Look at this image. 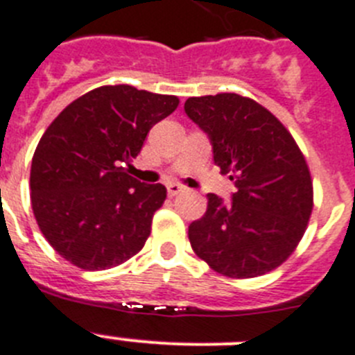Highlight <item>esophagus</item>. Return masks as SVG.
<instances>
[{
	"label": "esophagus",
	"mask_w": 355,
	"mask_h": 355,
	"mask_svg": "<svg viewBox=\"0 0 355 355\" xmlns=\"http://www.w3.org/2000/svg\"><path fill=\"white\" fill-rule=\"evenodd\" d=\"M181 191H184L183 184H178V183H168L167 184V193L171 195V197H174V195L181 193Z\"/></svg>",
	"instance_id": "obj_1"
}]
</instances>
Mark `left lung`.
<instances>
[{
    "instance_id": "obj_1",
    "label": "left lung",
    "mask_w": 355,
    "mask_h": 355,
    "mask_svg": "<svg viewBox=\"0 0 355 355\" xmlns=\"http://www.w3.org/2000/svg\"><path fill=\"white\" fill-rule=\"evenodd\" d=\"M184 112L209 137L214 164L236 187L230 202L207 193L206 214L188 227L191 248L230 278L272 271L301 241L313 209L303 153L268 109L246 96H193Z\"/></svg>"
}]
</instances>
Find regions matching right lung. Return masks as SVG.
I'll list each match as a JSON object with an SVG mask.
<instances>
[{"mask_svg":"<svg viewBox=\"0 0 355 355\" xmlns=\"http://www.w3.org/2000/svg\"><path fill=\"white\" fill-rule=\"evenodd\" d=\"M178 96L133 86H102L73 100L42 135L31 162V206L42 234L86 271L114 268L139 253L164 184L130 175L153 125Z\"/></svg>","mask_w":355,"mask_h":355,"instance_id":"add662e5","label":"right lung"}]
</instances>
